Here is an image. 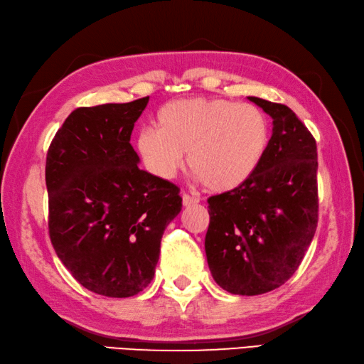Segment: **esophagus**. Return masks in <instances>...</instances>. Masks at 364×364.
<instances>
[{
    "mask_svg": "<svg viewBox=\"0 0 364 364\" xmlns=\"http://www.w3.org/2000/svg\"><path fill=\"white\" fill-rule=\"evenodd\" d=\"M199 203V199L194 196H189V194H183V205L184 207H193V205Z\"/></svg>",
    "mask_w": 364,
    "mask_h": 364,
    "instance_id": "esophagus-1",
    "label": "esophagus"
}]
</instances>
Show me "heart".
<instances>
[{
  "label": "heart",
  "mask_w": 364,
  "mask_h": 364,
  "mask_svg": "<svg viewBox=\"0 0 364 364\" xmlns=\"http://www.w3.org/2000/svg\"><path fill=\"white\" fill-rule=\"evenodd\" d=\"M154 129H143L135 149L151 173L170 180L184 164L213 193H229L253 176L272 136L269 116L226 98H180L159 108Z\"/></svg>",
  "instance_id": "1"
}]
</instances>
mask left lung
<instances>
[{
  "label": "left lung",
  "instance_id": "1",
  "mask_svg": "<svg viewBox=\"0 0 364 364\" xmlns=\"http://www.w3.org/2000/svg\"><path fill=\"white\" fill-rule=\"evenodd\" d=\"M248 100L272 117L269 151L247 183L210 197L205 235L215 282L240 296L282 287L299 267L318 223L315 138L285 105Z\"/></svg>",
  "mask_w": 364,
  "mask_h": 364
}]
</instances>
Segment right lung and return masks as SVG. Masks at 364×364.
Segmentation results:
<instances>
[{
  "mask_svg": "<svg viewBox=\"0 0 364 364\" xmlns=\"http://www.w3.org/2000/svg\"><path fill=\"white\" fill-rule=\"evenodd\" d=\"M149 97L77 108L46 159L49 235L84 288L130 297L153 280L165 228L181 211L173 183L140 170L130 144Z\"/></svg>",
  "mask_w": 364,
  "mask_h": 364,
  "instance_id": "add662e5",
  "label": "right lung"
}]
</instances>
